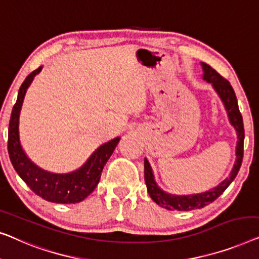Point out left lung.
Wrapping results in <instances>:
<instances>
[{"instance_id": "8db88e82", "label": "left lung", "mask_w": 259, "mask_h": 259, "mask_svg": "<svg viewBox=\"0 0 259 259\" xmlns=\"http://www.w3.org/2000/svg\"><path fill=\"white\" fill-rule=\"evenodd\" d=\"M203 79L206 82L211 83L214 92L218 94L221 97L222 102H223L225 110L228 112L229 121H230L231 125L234 126L237 131V147H236V162L235 165L232 167L230 176L217 185L216 188L207 190L202 194H195V195H171L167 192L163 191L161 188L156 183L154 174H152V169L150 166V163L148 162L147 158H144V180L145 184H147V190L149 192L152 201L157 203L158 205L162 207H165L167 210H178V211H189L194 209H201L207 204L212 203L214 199H217L220 196L223 194L231 182L235 180L237 176L239 167L242 165L243 161V152H244V125H243V118L240 115L237 98L234 89L229 81H227L224 77L218 74V72L210 67L209 64L203 63Z\"/></svg>"}]
</instances>
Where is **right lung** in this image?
Here are the masks:
<instances>
[{
	"label": "right lung",
	"instance_id": "add662e5",
	"mask_svg": "<svg viewBox=\"0 0 259 259\" xmlns=\"http://www.w3.org/2000/svg\"><path fill=\"white\" fill-rule=\"evenodd\" d=\"M39 67L29 74L22 83L14 105L9 122L8 152L14 169L25 184L43 199L53 203L70 204L78 203L88 197L100 182L102 170L114 152L119 137L102 144L93 152L84 164L79 169L69 174H54L41 169L32 163L22 149L19 135V119L27 89L39 71Z\"/></svg>",
	"mask_w": 259,
	"mask_h": 259
}]
</instances>
